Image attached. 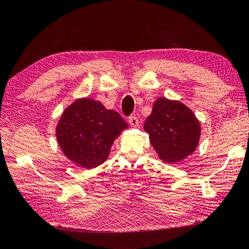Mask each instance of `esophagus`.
I'll return each instance as SVG.
<instances>
[{
  "label": "esophagus",
  "instance_id": "1",
  "mask_svg": "<svg viewBox=\"0 0 249 249\" xmlns=\"http://www.w3.org/2000/svg\"><path fill=\"white\" fill-rule=\"evenodd\" d=\"M129 124L133 126V127H138V125H139V121H138V119L136 118V116H130L129 118Z\"/></svg>",
  "mask_w": 249,
  "mask_h": 249
}]
</instances>
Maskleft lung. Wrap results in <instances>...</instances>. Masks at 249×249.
<instances>
[{"label": "left lung", "instance_id": "1", "mask_svg": "<svg viewBox=\"0 0 249 249\" xmlns=\"http://www.w3.org/2000/svg\"><path fill=\"white\" fill-rule=\"evenodd\" d=\"M143 128L159 158L166 163H177L192 154L201 137V124L192 110L163 97L154 101Z\"/></svg>", "mask_w": 249, "mask_h": 249}]
</instances>
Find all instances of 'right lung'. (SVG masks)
Wrapping results in <instances>:
<instances>
[{"mask_svg":"<svg viewBox=\"0 0 249 249\" xmlns=\"http://www.w3.org/2000/svg\"><path fill=\"white\" fill-rule=\"evenodd\" d=\"M128 125L100 101L80 98L62 112L56 126L58 144L71 162L95 168L108 159L113 141Z\"/></svg>","mask_w":249,"mask_h":249,"instance_id":"obj_1","label":"right lung"}]
</instances>
